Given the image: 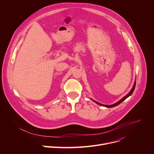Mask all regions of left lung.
I'll return each mask as SVG.
<instances>
[{
	"instance_id": "left-lung-1",
	"label": "left lung",
	"mask_w": 154,
	"mask_h": 154,
	"mask_svg": "<svg viewBox=\"0 0 154 154\" xmlns=\"http://www.w3.org/2000/svg\"><path fill=\"white\" fill-rule=\"evenodd\" d=\"M135 85H136V81L135 82V83H134V86H133V88H131V90H130V91L125 96H124L122 99H121L120 100H119L118 102H117L116 103H114V104H113V105H103V104H102V103H99V102H96V101H95V100H94L93 99H92V100H93L94 102H96V103H97V104H99V105H102V106H105V107H107V108H112V107H114V106H117L118 105H119V104H120L122 102H123L125 99H126L128 97H129L130 96H131V94L133 93V92H134V90H135Z\"/></svg>"
}]
</instances>
